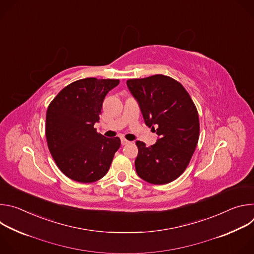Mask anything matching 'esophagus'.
<instances>
[{"mask_svg":"<svg viewBox=\"0 0 254 254\" xmlns=\"http://www.w3.org/2000/svg\"><path fill=\"white\" fill-rule=\"evenodd\" d=\"M127 143H129V141L127 140V139H126V138H122V144H123V146H125V144H127Z\"/></svg>","mask_w":254,"mask_h":254,"instance_id":"1","label":"esophagus"}]
</instances>
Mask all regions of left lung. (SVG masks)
Segmentation results:
<instances>
[{"label":"left lung","mask_w":254,"mask_h":254,"mask_svg":"<svg viewBox=\"0 0 254 254\" xmlns=\"http://www.w3.org/2000/svg\"><path fill=\"white\" fill-rule=\"evenodd\" d=\"M127 84L144 123L159 135L151 147L135 141L138 149L135 171L148 183L168 184L183 174L197 147L200 130L197 108L184 86L172 77L157 74L128 79Z\"/></svg>","instance_id":"8db88e82"}]
</instances>
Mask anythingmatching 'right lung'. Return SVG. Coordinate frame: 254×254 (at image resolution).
I'll return each mask as SVG.
<instances>
[{
	"label": "right lung",
	"mask_w": 254,
	"mask_h": 254,
	"mask_svg": "<svg viewBox=\"0 0 254 254\" xmlns=\"http://www.w3.org/2000/svg\"><path fill=\"white\" fill-rule=\"evenodd\" d=\"M119 79L84 78L65 86L46 114V139L60 171L80 183H92L108 172L121 139L97 133L102 102Z\"/></svg>",
	"instance_id": "right-lung-1"
}]
</instances>
